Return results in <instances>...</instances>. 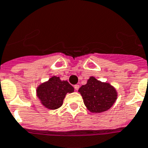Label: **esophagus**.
I'll return each instance as SVG.
<instances>
[{"instance_id": "obj_1", "label": "esophagus", "mask_w": 148, "mask_h": 148, "mask_svg": "<svg viewBox=\"0 0 148 148\" xmlns=\"http://www.w3.org/2000/svg\"><path fill=\"white\" fill-rule=\"evenodd\" d=\"M74 89L76 90V91H77V90L79 89V85L78 84H75V85L74 86Z\"/></svg>"}]
</instances>
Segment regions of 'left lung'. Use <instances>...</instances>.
Wrapping results in <instances>:
<instances>
[{
	"instance_id": "1",
	"label": "left lung",
	"mask_w": 148,
	"mask_h": 148,
	"mask_svg": "<svg viewBox=\"0 0 148 148\" xmlns=\"http://www.w3.org/2000/svg\"><path fill=\"white\" fill-rule=\"evenodd\" d=\"M85 106L92 112H101L110 109L116 101V90L108 83L98 81L94 77L79 88Z\"/></svg>"
}]
</instances>
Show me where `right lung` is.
<instances>
[{
  "mask_svg": "<svg viewBox=\"0 0 148 148\" xmlns=\"http://www.w3.org/2000/svg\"><path fill=\"white\" fill-rule=\"evenodd\" d=\"M74 92V88L66 81H60L59 77L53 76L37 88V95L44 106L56 109L63 104L66 93Z\"/></svg>",
  "mask_w": 148,
  "mask_h": 148,
  "instance_id": "add662e5",
  "label": "right lung"
}]
</instances>
